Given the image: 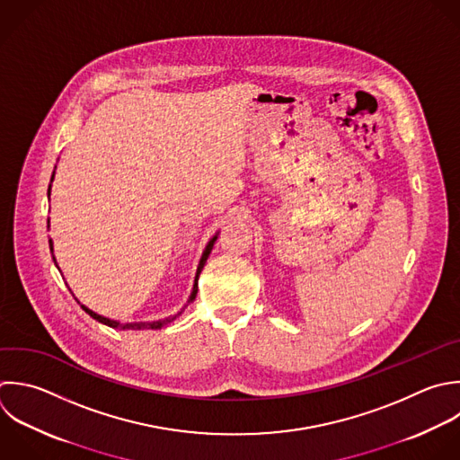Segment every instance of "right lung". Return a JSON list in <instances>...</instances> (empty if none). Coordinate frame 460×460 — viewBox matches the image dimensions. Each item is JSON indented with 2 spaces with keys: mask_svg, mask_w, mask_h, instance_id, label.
Listing matches in <instances>:
<instances>
[{
  "mask_svg": "<svg viewBox=\"0 0 460 460\" xmlns=\"http://www.w3.org/2000/svg\"><path fill=\"white\" fill-rule=\"evenodd\" d=\"M54 176H56V171H54V174H52V180H50V187H49V198H50V189H52V181H54ZM49 228H50V219H49ZM217 235H219V232L208 241V244L205 246V252H203V255H201V259H199V264H198V271H196V277H194V286H192V293H190V296H189V300H187V304L176 313V314H171V316H167V318H162V320H155V322H126V323H122V322H119V320H111V318H108V316H102V314H99V313H95V311H92L90 307H86V305H83L77 298V302L81 304V307L92 316V318H95L97 322H101V323H104V325H108V327H113V329H122V331H126V329H133V331H140V329H162V327H165V325H169V323H172L183 311H185V307L190 304V302H194V298H196V295H198V279H199V273H201V270H203V266H205V262H207V259H208V255H210V252H212V248H214V243H216V239H217ZM50 252L54 253V241L50 239ZM54 262H56V257H54Z\"/></svg>",
  "mask_w": 460,
  "mask_h": 460,
  "instance_id": "obj_1",
  "label": "right lung"
}]
</instances>
